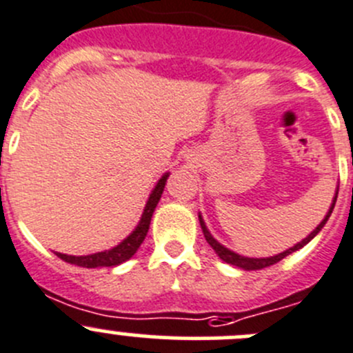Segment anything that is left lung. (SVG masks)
I'll list each match as a JSON object with an SVG mask.
<instances>
[{"label": "left lung", "mask_w": 353, "mask_h": 353, "mask_svg": "<svg viewBox=\"0 0 353 353\" xmlns=\"http://www.w3.org/2000/svg\"><path fill=\"white\" fill-rule=\"evenodd\" d=\"M336 196H338V191H336ZM336 196H334V199H333V205H331L330 212L326 213L325 220H323V222L319 223V225L316 227V229L312 230V232L309 234V236L305 237L304 241H301V243H299V244H295L294 248L287 249V251L280 252V254H276V256H272V258H244V256H239V254H236V252L229 251V249H227V248H223L222 244H219V243H216L215 239H213V237H212V234H210V232H208V229H206L205 222H203L201 215H199V223H201V229H203V234H205V239H206V243H208L210 245H212V248H213V251H215L216 254L220 256V259H223V261H225V263H229V265L239 266V268H244V270H263V268H266V266H272V265H275V263L282 261V259L285 258V256L292 254V252H295V251H299V249H301V248H304V245L307 244L309 241H311L312 237H314L316 234H318L319 230L323 229V227H325V223L328 222V219H330L331 212H333V208H334V203H336Z\"/></svg>", "instance_id": "left-lung-1"}]
</instances>
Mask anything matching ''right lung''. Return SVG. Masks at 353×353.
<instances>
[{"instance_id": "obj_1", "label": "right lung", "mask_w": 353, "mask_h": 353, "mask_svg": "<svg viewBox=\"0 0 353 353\" xmlns=\"http://www.w3.org/2000/svg\"><path fill=\"white\" fill-rule=\"evenodd\" d=\"M167 177L169 174L162 177V179L157 183L155 190L152 191L150 198H148L147 206L143 210V215H141L140 223H138L137 229L133 230V234L126 237L121 244H117L116 248L109 249V251L104 252H95V254H88V256H68V254H61V252H56L58 258H61L63 261L71 263L74 266H83V268H97V266H117L121 263L128 261L134 252L138 251L141 243L145 241V236L148 232V227H150V220L152 215H154V210L159 203L160 196L163 193V188H165Z\"/></svg>"}]
</instances>
